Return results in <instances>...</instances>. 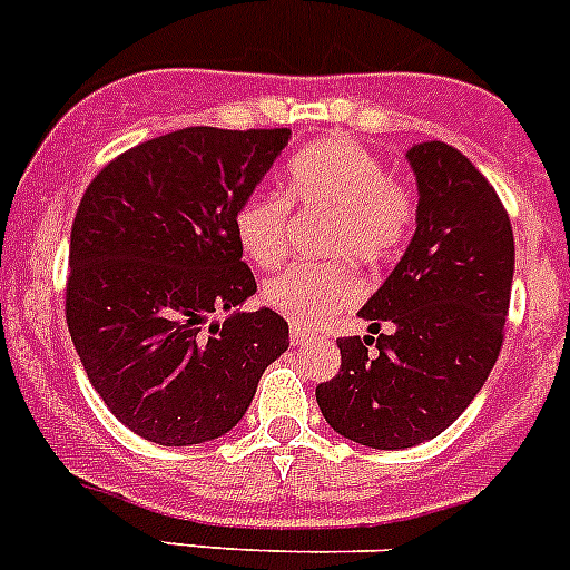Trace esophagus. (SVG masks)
I'll return each instance as SVG.
<instances>
[{"label": "esophagus", "mask_w": 570, "mask_h": 570, "mask_svg": "<svg viewBox=\"0 0 570 570\" xmlns=\"http://www.w3.org/2000/svg\"><path fill=\"white\" fill-rule=\"evenodd\" d=\"M314 340V334H311V331H305V328H291V345H305V342H311Z\"/></svg>", "instance_id": "esophagus-1"}]
</instances>
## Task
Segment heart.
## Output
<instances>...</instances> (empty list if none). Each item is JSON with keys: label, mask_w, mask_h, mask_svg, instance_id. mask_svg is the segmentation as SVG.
Wrapping results in <instances>:
<instances>
[{"label": "heart", "mask_w": 570, "mask_h": 570, "mask_svg": "<svg viewBox=\"0 0 570 570\" xmlns=\"http://www.w3.org/2000/svg\"><path fill=\"white\" fill-rule=\"evenodd\" d=\"M285 196L305 210L331 214L325 254L354 256L376 265L405 245L414 230V199L387 176L385 165L362 145L325 139L288 165ZM242 254L259 268H274L288 254V203L276 194H254L236 210ZM360 279L342 259L296 265L262 285V302L296 328H314L360 299Z\"/></svg>", "instance_id": "obj_1"}]
</instances>
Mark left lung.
<instances>
[{"instance_id":"8db88e82","label":"left lung","mask_w":570,"mask_h":570,"mask_svg":"<svg viewBox=\"0 0 570 570\" xmlns=\"http://www.w3.org/2000/svg\"><path fill=\"white\" fill-rule=\"evenodd\" d=\"M405 159L420 194L411 245L362 305L367 334L336 340L340 374L316 387L336 434L380 451L434 440L480 394L513 282L511 219L471 159L445 142Z\"/></svg>"}]
</instances>
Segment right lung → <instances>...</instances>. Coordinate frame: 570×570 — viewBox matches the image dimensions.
<instances>
[{
  "instance_id": "1",
  "label": "right lung",
  "mask_w": 570,
  "mask_h": 570,
  "mask_svg": "<svg viewBox=\"0 0 570 570\" xmlns=\"http://www.w3.org/2000/svg\"><path fill=\"white\" fill-rule=\"evenodd\" d=\"M288 128H183L136 145L88 185L70 228L68 331L90 385L142 440L185 448L236 428L288 322L256 294L236 210Z\"/></svg>"
}]
</instances>
